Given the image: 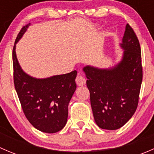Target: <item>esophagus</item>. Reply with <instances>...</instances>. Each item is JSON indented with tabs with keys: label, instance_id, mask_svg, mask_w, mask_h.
Returning <instances> with one entry per match:
<instances>
[{
	"label": "esophagus",
	"instance_id": "1",
	"mask_svg": "<svg viewBox=\"0 0 154 154\" xmlns=\"http://www.w3.org/2000/svg\"><path fill=\"white\" fill-rule=\"evenodd\" d=\"M76 83H77V86H83V85L86 84V78L83 77V75H81L80 74H78V75L76 77Z\"/></svg>",
	"mask_w": 154,
	"mask_h": 154
}]
</instances>
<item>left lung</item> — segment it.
I'll return each mask as SVG.
<instances>
[{"mask_svg":"<svg viewBox=\"0 0 154 154\" xmlns=\"http://www.w3.org/2000/svg\"><path fill=\"white\" fill-rule=\"evenodd\" d=\"M122 60L111 69L86 66L90 101L94 121L105 130H117L130 120L137 109L143 71L139 39L129 24L122 39Z\"/></svg>","mask_w":154,"mask_h":154,"instance_id":"obj_1","label":"left lung"}]
</instances>
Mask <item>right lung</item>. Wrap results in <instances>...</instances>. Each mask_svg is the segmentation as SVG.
I'll return each instance as SVG.
<instances>
[{
	"label": "right lung",
	"instance_id": "1",
	"mask_svg": "<svg viewBox=\"0 0 154 154\" xmlns=\"http://www.w3.org/2000/svg\"><path fill=\"white\" fill-rule=\"evenodd\" d=\"M29 24L21 29L12 49L14 85L29 123L44 133H57L67 122L68 103L77 88V71L46 79H35L25 74L17 60L15 44Z\"/></svg>",
	"mask_w": 154,
	"mask_h": 154
}]
</instances>
